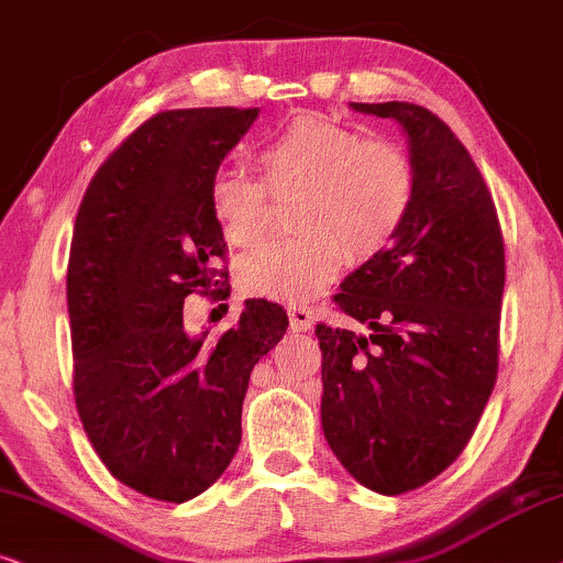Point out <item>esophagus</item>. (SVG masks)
Wrapping results in <instances>:
<instances>
[{
    "label": "esophagus",
    "mask_w": 563,
    "mask_h": 563,
    "mask_svg": "<svg viewBox=\"0 0 563 563\" xmlns=\"http://www.w3.org/2000/svg\"><path fill=\"white\" fill-rule=\"evenodd\" d=\"M288 322H290V330H294V332H306V330H311L314 319H311V311L306 309V306H290Z\"/></svg>",
    "instance_id": "obj_1"
}]
</instances>
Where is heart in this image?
<instances>
[{"instance_id": "obj_1", "label": "heart", "mask_w": 563, "mask_h": 563, "mask_svg": "<svg viewBox=\"0 0 563 563\" xmlns=\"http://www.w3.org/2000/svg\"><path fill=\"white\" fill-rule=\"evenodd\" d=\"M260 163L273 187L303 181L296 225L239 262L246 294L309 301L351 260H372L393 241L416 202V166L397 142L364 140L330 119L301 113L260 142ZM210 212L239 249L257 246L269 229L265 181L244 168L210 179Z\"/></svg>"}]
</instances>
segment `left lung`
<instances>
[{
	"mask_svg": "<svg viewBox=\"0 0 563 563\" xmlns=\"http://www.w3.org/2000/svg\"><path fill=\"white\" fill-rule=\"evenodd\" d=\"M408 134L416 202L393 246L334 296L366 332L317 324L322 429L355 481L421 488L471 441L499 372L504 239L465 145L416 103H351Z\"/></svg>",
	"mask_w": 563,
	"mask_h": 563,
	"instance_id": "1",
	"label": "left lung"
}]
</instances>
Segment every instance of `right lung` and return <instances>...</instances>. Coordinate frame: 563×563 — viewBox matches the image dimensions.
<instances>
[{
	"label": "right lung",
	"instance_id": "add662e5",
	"mask_svg": "<svg viewBox=\"0 0 563 563\" xmlns=\"http://www.w3.org/2000/svg\"><path fill=\"white\" fill-rule=\"evenodd\" d=\"M257 117L231 106L155 113L103 161L77 210L75 405L113 478L158 501L195 499L231 465L249 376L288 330L267 298H249L216 340L184 327V298L225 296L210 179Z\"/></svg>",
	"mask_w": 563,
	"mask_h": 563
}]
</instances>
